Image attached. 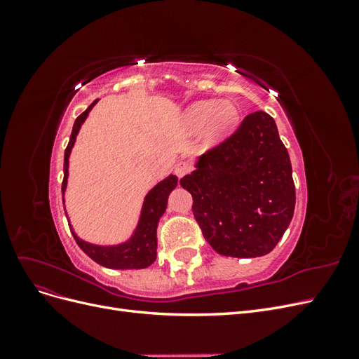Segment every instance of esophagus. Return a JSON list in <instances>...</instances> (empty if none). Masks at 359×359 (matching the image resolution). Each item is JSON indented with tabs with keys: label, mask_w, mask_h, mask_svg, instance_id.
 <instances>
[{
	"label": "esophagus",
	"mask_w": 359,
	"mask_h": 359,
	"mask_svg": "<svg viewBox=\"0 0 359 359\" xmlns=\"http://www.w3.org/2000/svg\"><path fill=\"white\" fill-rule=\"evenodd\" d=\"M190 172V165L187 161H178L177 166H175V175L178 178H182L184 175H187Z\"/></svg>",
	"instance_id": "1"
}]
</instances>
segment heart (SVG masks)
I'll list each match as a JSON object with an SVG mask.
<instances>
[{
  "label": "heart",
  "mask_w": 359,
  "mask_h": 359,
  "mask_svg": "<svg viewBox=\"0 0 359 359\" xmlns=\"http://www.w3.org/2000/svg\"><path fill=\"white\" fill-rule=\"evenodd\" d=\"M238 121V111L231 102H198L184 112L182 124L189 132H199L205 128L208 140H217L224 136Z\"/></svg>",
  "instance_id": "obj_1"
}]
</instances>
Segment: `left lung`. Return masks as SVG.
Masks as SVG:
<instances>
[{
	"mask_svg": "<svg viewBox=\"0 0 359 359\" xmlns=\"http://www.w3.org/2000/svg\"><path fill=\"white\" fill-rule=\"evenodd\" d=\"M180 184L193 196V215L203 238L222 256L269 253L295 210L289 153L274 118L262 111L248 114Z\"/></svg>",
	"mask_w": 359,
	"mask_h": 359,
	"instance_id": "left-lung-1",
	"label": "left lung"
}]
</instances>
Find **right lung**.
Returning a JSON list of instances; mask_svg holds the SVG:
<instances>
[{
    "mask_svg": "<svg viewBox=\"0 0 359 359\" xmlns=\"http://www.w3.org/2000/svg\"><path fill=\"white\" fill-rule=\"evenodd\" d=\"M99 102V99L94 100L88 109L82 112L73 124V130L70 135L69 145L66 148V153H64V180L61 191L64 194L67 187V177H69V157L70 151L74 145L76 136H78L79 128L85 118L88 116L93 106ZM178 178L177 177H168L166 180L160 181L157 186L151 190L144 202L142 206V214H140V220L136 227L133 236L124 244L112 245V247H100L94 245L90 243H85L79 240L76 233L72 231L74 241L83 250L86 256H90L94 262H97L102 266L106 268H114V269H142L149 266L156 260V250H157V224L163 212L166 211L168 198L170 191L177 187ZM64 201V199H62ZM70 226V223H69Z\"/></svg>",
    "mask_w": 359,
    "mask_h": 359,
    "instance_id": "1",
    "label": "right lung"
}]
</instances>
